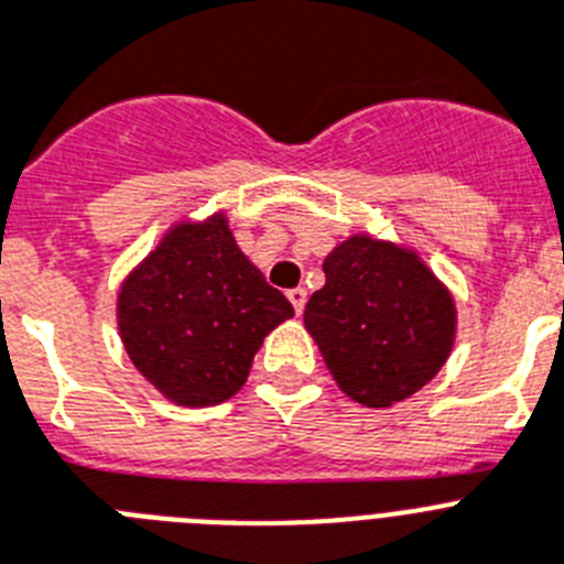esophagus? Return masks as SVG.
<instances>
[{
  "label": "esophagus",
  "instance_id": "esophagus-1",
  "mask_svg": "<svg viewBox=\"0 0 564 564\" xmlns=\"http://www.w3.org/2000/svg\"><path fill=\"white\" fill-rule=\"evenodd\" d=\"M286 297H290V304H292V310H295V315H301L306 306V290H301V286H297V290L286 292Z\"/></svg>",
  "mask_w": 564,
  "mask_h": 564
}]
</instances>
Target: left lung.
Listing matches in <instances>:
<instances>
[{"label":"left lung","mask_w":564,"mask_h":564,"mask_svg":"<svg viewBox=\"0 0 564 564\" xmlns=\"http://www.w3.org/2000/svg\"><path fill=\"white\" fill-rule=\"evenodd\" d=\"M324 274L304 326L349 399L390 406L442 370L456 340V304L413 249L355 235L326 254Z\"/></svg>","instance_id":"1"}]
</instances>
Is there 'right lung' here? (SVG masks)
Segmentation results:
<instances>
[{
  "label": "right lung",
  "instance_id": "right-lung-1",
  "mask_svg": "<svg viewBox=\"0 0 564 564\" xmlns=\"http://www.w3.org/2000/svg\"><path fill=\"white\" fill-rule=\"evenodd\" d=\"M292 315L290 301L240 252L224 215L169 229L117 297L129 358L183 406L231 399L263 338Z\"/></svg>",
  "mask_w": 564,
  "mask_h": 564
}]
</instances>
